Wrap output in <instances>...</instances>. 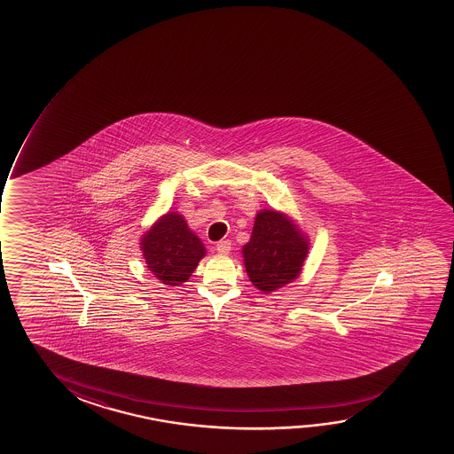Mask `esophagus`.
I'll return each mask as SVG.
<instances>
[{"label": "esophagus", "instance_id": "obj_1", "mask_svg": "<svg viewBox=\"0 0 454 454\" xmlns=\"http://www.w3.org/2000/svg\"><path fill=\"white\" fill-rule=\"evenodd\" d=\"M231 245H232L231 240H220V242L217 243V247H215L218 254H230Z\"/></svg>", "mask_w": 454, "mask_h": 454}]
</instances>
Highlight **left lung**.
<instances>
[{
  "instance_id": "8db88e82",
  "label": "left lung",
  "mask_w": 454,
  "mask_h": 454,
  "mask_svg": "<svg viewBox=\"0 0 454 454\" xmlns=\"http://www.w3.org/2000/svg\"><path fill=\"white\" fill-rule=\"evenodd\" d=\"M242 253L253 286L270 293L298 278L309 254V240L286 214L263 209L255 215Z\"/></svg>"
}]
</instances>
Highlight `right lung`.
<instances>
[{"mask_svg": "<svg viewBox=\"0 0 454 454\" xmlns=\"http://www.w3.org/2000/svg\"><path fill=\"white\" fill-rule=\"evenodd\" d=\"M141 249L152 274L172 286L186 282L206 254L205 245L176 212L158 218L141 239Z\"/></svg>", "mask_w": 454, "mask_h": 454, "instance_id": "1", "label": "right lung"}]
</instances>
